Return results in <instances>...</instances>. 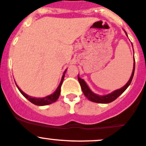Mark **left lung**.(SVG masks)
<instances>
[{"mask_svg":"<svg viewBox=\"0 0 146 146\" xmlns=\"http://www.w3.org/2000/svg\"><path fill=\"white\" fill-rule=\"evenodd\" d=\"M135 62H134V68H133V71H132V76H131L130 78H129L128 82L126 84L125 86H124L122 88H121V89L115 90V91H114L113 92H112L111 94H108V95H105V96H100V95H98V94H94V93H93L89 89V88L88 87L86 82L78 76V81H79L80 85H81V89H82L83 93H84V94L86 96V98H87L88 99H89L90 101H92V102H98V103H109V102H113V101L115 100L118 97H119L122 93L124 92L126 89H127V88L128 87V86H129V84H131L132 78H133L134 73H135Z\"/></svg>","mask_w":146,"mask_h":146,"instance_id":"left-lung-1","label":"left lung"}]
</instances>
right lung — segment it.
<instances>
[{"label": "right lung", "mask_w": 146, "mask_h": 146, "mask_svg": "<svg viewBox=\"0 0 146 146\" xmlns=\"http://www.w3.org/2000/svg\"><path fill=\"white\" fill-rule=\"evenodd\" d=\"M65 72H66V70H65V73H64V74H63V76H62L61 82H60V85H59V86H58V88L57 89V90H56V91H55L53 94H51V95H49V96H47V97H46V98H31V97H30V96H28V95H27L26 94H25V93L23 92H22L17 86V88H18V89L19 90V92L22 93V95L24 96L25 98H27V99L30 102H31L32 103H33L34 105H36V106H46V105L52 104V103L54 102L55 101H57V100L58 99V98H59V96H60V90H61V86H62V81H63L64 77H65Z\"/></svg>", "instance_id": "1"}]
</instances>
